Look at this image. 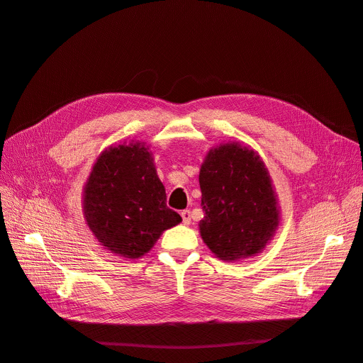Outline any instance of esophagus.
Segmentation results:
<instances>
[{"label":"esophagus","mask_w":363,"mask_h":363,"mask_svg":"<svg viewBox=\"0 0 363 363\" xmlns=\"http://www.w3.org/2000/svg\"><path fill=\"white\" fill-rule=\"evenodd\" d=\"M180 215H182V219H183V224H191V212L189 211H182L180 212Z\"/></svg>","instance_id":"esophagus-1"}]
</instances>
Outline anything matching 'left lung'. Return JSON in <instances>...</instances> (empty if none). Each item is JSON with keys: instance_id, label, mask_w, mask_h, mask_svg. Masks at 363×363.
<instances>
[{"instance_id": "1", "label": "left lung", "mask_w": 363, "mask_h": 363, "mask_svg": "<svg viewBox=\"0 0 363 363\" xmlns=\"http://www.w3.org/2000/svg\"><path fill=\"white\" fill-rule=\"evenodd\" d=\"M200 188V233L216 257L245 259L265 248L279 225V208L268 169L255 151L235 142L208 151Z\"/></svg>"}]
</instances>
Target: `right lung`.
<instances>
[{
	"instance_id": "1",
	"label": "right lung",
	"mask_w": 363,
	"mask_h": 363,
	"mask_svg": "<svg viewBox=\"0 0 363 363\" xmlns=\"http://www.w3.org/2000/svg\"><path fill=\"white\" fill-rule=\"evenodd\" d=\"M83 208L101 245L127 259L144 256L182 221L167 206L151 152L139 142L101 152L84 186Z\"/></svg>"
}]
</instances>
